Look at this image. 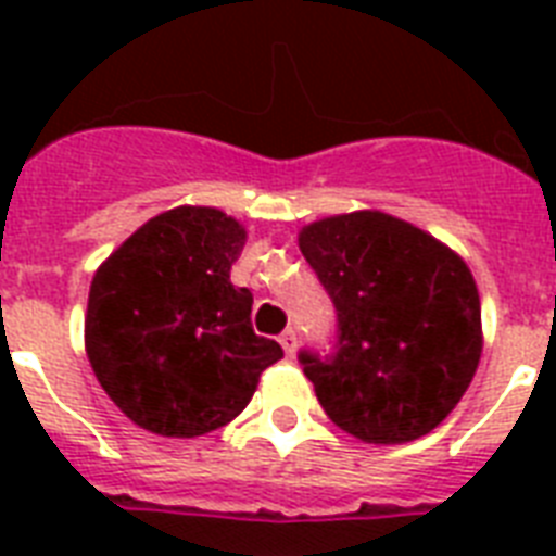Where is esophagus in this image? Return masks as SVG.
I'll return each instance as SVG.
<instances>
[{"mask_svg": "<svg viewBox=\"0 0 556 556\" xmlns=\"http://www.w3.org/2000/svg\"><path fill=\"white\" fill-rule=\"evenodd\" d=\"M279 346L286 349V355H294L296 352V331L294 329H286L279 334Z\"/></svg>", "mask_w": 556, "mask_h": 556, "instance_id": "1", "label": "esophagus"}]
</instances>
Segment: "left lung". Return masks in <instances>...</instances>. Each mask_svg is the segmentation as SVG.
Instances as JSON below:
<instances>
[{"instance_id":"left-lung-1","label":"left lung","mask_w":556,"mask_h":556,"mask_svg":"<svg viewBox=\"0 0 556 556\" xmlns=\"http://www.w3.org/2000/svg\"><path fill=\"white\" fill-rule=\"evenodd\" d=\"M296 242L338 308L334 357L300 355L326 415L366 444L435 430L482 357V303L467 262L380 210L312 222Z\"/></svg>"}]
</instances>
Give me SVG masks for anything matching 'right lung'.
Here are the masks:
<instances>
[{"label": "right lung", "instance_id": "1", "mask_svg": "<svg viewBox=\"0 0 556 556\" xmlns=\"http://www.w3.org/2000/svg\"><path fill=\"white\" fill-rule=\"evenodd\" d=\"M248 230L181 204L141 225L94 270L86 355L121 413L167 439L225 427L282 357L253 334L248 288L230 282Z\"/></svg>", "mask_w": 556, "mask_h": 556}]
</instances>
